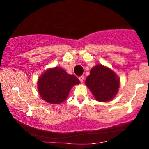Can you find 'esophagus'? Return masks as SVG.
<instances>
[{
  "label": "esophagus",
  "mask_w": 149,
  "mask_h": 149,
  "mask_svg": "<svg viewBox=\"0 0 149 149\" xmlns=\"http://www.w3.org/2000/svg\"><path fill=\"white\" fill-rule=\"evenodd\" d=\"M78 79H79V80L80 82H81V83H83V80H84V76H80L79 78H78Z\"/></svg>",
  "instance_id": "34e87169"
}]
</instances>
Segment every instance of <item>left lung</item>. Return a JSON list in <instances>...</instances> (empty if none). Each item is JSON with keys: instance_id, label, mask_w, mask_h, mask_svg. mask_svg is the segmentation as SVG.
Returning <instances> with one entry per match:
<instances>
[{"instance_id": "8db88e82", "label": "left lung", "mask_w": 149, "mask_h": 149, "mask_svg": "<svg viewBox=\"0 0 149 149\" xmlns=\"http://www.w3.org/2000/svg\"><path fill=\"white\" fill-rule=\"evenodd\" d=\"M85 85L90 89L97 101H111L118 91L120 79L113 71L102 64L96 65L90 70Z\"/></svg>"}]
</instances>
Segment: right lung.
I'll return each instance as SVG.
<instances>
[{"instance_id": "obj_1", "label": "right lung", "mask_w": 149, "mask_h": 149, "mask_svg": "<svg viewBox=\"0 0 149 149\" xmlns=\"http://www.w3.org/2000/svg\"><path fill=\"white\" fill-rule=\"evenodd\" d=\"M79 83L77 77L56 66L46 70L39 77L38 90L41 98L47 103L59 104L66 100L73 85Z\"/></svg>"}]
</instances>
